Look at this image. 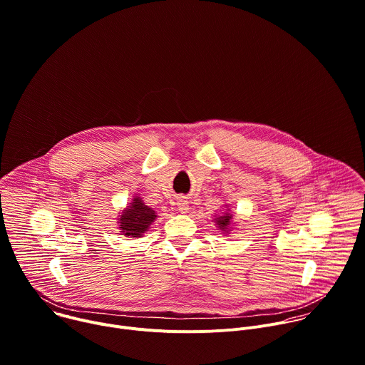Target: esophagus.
<instances>
[{
    "mask_svg": "<svg viewBox=\"0 0 365 365\" xmlns=\"http://www.w3.org/2000/svg\"><path fill=\"white\" fill-rule=\"evenodd\" d=\"M177 205H178V211H180V212H182V214L188 212V201H185V200H180Z\"/></svg>",
    "mask_w": 365,
    "mask_h": 365,
    "instance_id": "obj_1",
    "label": "esophagus"
}]
</instances>
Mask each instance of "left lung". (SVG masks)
Here are the masks:
<instances>
[{
	"mask_svg": "<svg viewBox=\"0 0 365 365\" xmlns=\"http://www.w3.org/2000/svg\"><path fill=\"white\" fill-rule=\"evenodd\" d=\"M230 220H231V215H230V214H225V215H222V217L215 218V221H217L220 230H225V228L230 225Z\"/></svg>",
	"mask_w": 365,
	"mask_h": 365,
	"instance_id": "obj_1",
	"label": "left lung"
}]
</instances>
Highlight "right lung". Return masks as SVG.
<instances>
[{
	"label": "right lung",
	"instance_id": "add662e5",
	"mask_svg": "<svg viewBox=\"0 0 365 365\" xmlns=\"http://www.w3.org/2000/svg\"><path fill=\"white\" fill-rule=\"evenodd\" d=\"M155 217V211L145 205L138 197L134 198L133 204L123 212L120 218V228L124 235L141 237L148 230Z\"/></svg>",
	"mask_w": 365,
	"mask_h": 365
}]
</instances>
